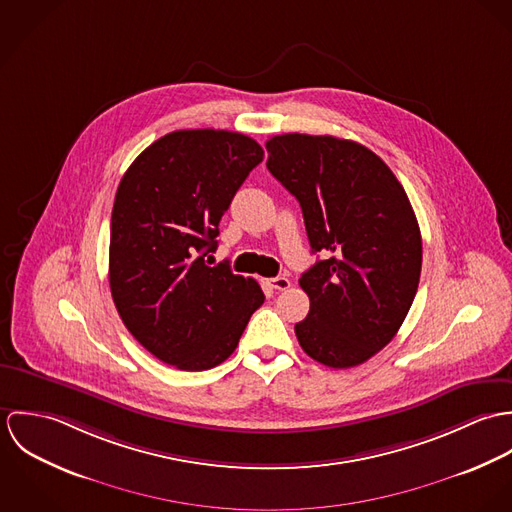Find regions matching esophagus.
<instances>
[{
  "instance_id": "34e87169",
  "label": "esophagus",
  "mask_w": 512,
  "mask_h": 512,
  "mask_svg": "<svg viewBox=\"0 0 512 512\" xmlns=\"http://www.w3.org/2000/svg\"><path fill=\"white\" fill-rule=\"evenodd\" d=\"M272 290H278V292H284V290H288L290 286H292V282L286 278V276H278V278H272V280H268L266 282Z\"/></svg>"
}]
</instances>
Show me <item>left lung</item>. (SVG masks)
I'll return each mask as SVG.
<instances>
[{"instance_id":"obj_1","label":"left lung","mask_w":512,"mask_h":512,"mask_svg":"<svg viewBox=\"0 0 512 512\" xmlns=\"http://www.w3.org/2000/svg\"><path fill=\"white\" fill-rule=\"evenodd\" d=\"M270 173L299 201L311 252L299 286L309 313L301 349L331 368L363 365L404 323L418 292L422 236L408 195L368 147L333 136L266 142Z\"/></svg>"}]
</instances>
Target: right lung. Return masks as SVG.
Masks as SVG:
<instances>
[{"label":"right lung","instance_id":"add662e5","mask_svg":"<svg viewBox=\"0 0 512 512\" xmlns=\"http://www.w3.org/2000/svg\"><path fill=\"white\" fill-rule=\"evenodd\" d=\"M262 159L244 134L179 130L144 149L118 185L110 292L128 331L165 365L197 372L224 363L264 303L256 280L205 262Z\"/></svg>","mask_w":512,"mask_h":512}]
</instances>
